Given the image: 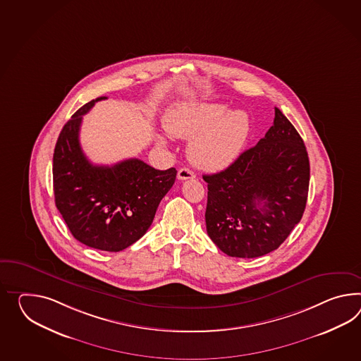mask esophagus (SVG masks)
Instances as JSON below:
<instances>
[{"instance_id":"1","label":"esophagus","mask_w":361,"mask_h":361,"mask_svg":"<svg viewBox=\"0 0 361 361\" xmlns=\"http://www.w3.org/2000/svg\"><path fill=\"white\" fill-rule=\"evenodd\" d=\"M194 177H195V175H194L193 171H190L189 168H181L177 173L178 180H192Z\"/></svg>"}]
</instances>
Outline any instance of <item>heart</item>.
Listing matches in <instances>:
<instances>
[{"label":"heart","mask_w":361,"mask_h":361,"mask_svg":"<svg viewBox=\"0 0 361 361\" xmlns=\"http://www.w3.org/2000/svg\"><path fill=\"white\" fill-rule=\"evenodd\" d=\"M168 134L190 138L188 157L195 167L220 171L231 166L245 146L250 120L244 111H231L221 103H178L163 118ZM159 143H164L159 138Z\"/></svg>","instance_id":"1"}]
</instances>
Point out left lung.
I'll use <instances>...</instances> for the list:
<instances>
[{"instance_id": "left-lung-1", "label": "left lung", "mask_w": 361, "mask_h": 361, "mask_svg": "<svg viewBox=\"0 0 361 361\" xmlns=\"http://www.w3.org/2000/svg\"><path fill=\"white\" fill-rule=\"evenodd\" d=\"M308 152L275 108L273 126L228 168L203 175L206 229L223 253L255 258L278 249L299 223L308 198Z\"/></svg>"}]
</instances>
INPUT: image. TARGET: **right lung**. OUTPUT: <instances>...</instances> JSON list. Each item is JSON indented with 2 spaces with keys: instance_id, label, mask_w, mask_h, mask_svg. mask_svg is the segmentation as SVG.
<instances>
[{
  "instance_id": "add662e5",
  "label": "right lung",
  "mask_w": 361,
  "mask_h": 361,
  "mask_svg": "<svg viewBox=\"0 0 361 361\" xmlns=\"http://www.w3.org/2000/svg\"><path fill=\"white\" fill-rule=\"evenodd\" d=\"M104 99L80 106L63 125L53 154V190L74 238L90 247L120 252L147 232L177 171H159L135 158L111 167L88 161L80 149L82 116Z\"/></svg>"
}]
</instances>
